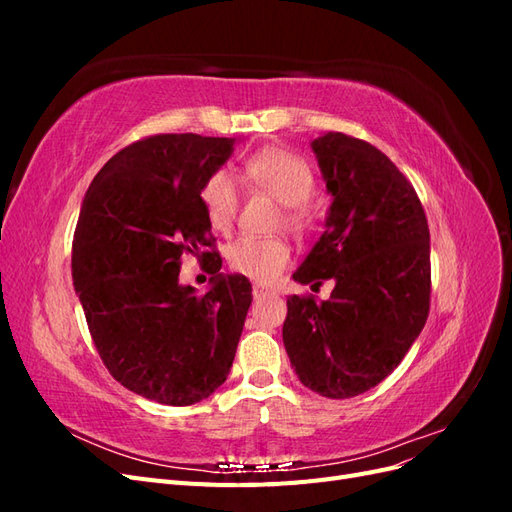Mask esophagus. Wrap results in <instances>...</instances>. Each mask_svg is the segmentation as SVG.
Segmentation results:
<instances>
[{
  "instance_id": "1",
  "label": "esophagus",
  "mask_w": 512,
  "mask_h": 512,
  "mask_svg": "<svg viewBox=\"0 0 512 512\" xmlns=\"http://www.w3.org/2000/svg\"><path fill=\"white\" fill-rule=\"evenodd\" d=\"M252 294H254V299H262V297H267V294H273V290L267 288V286L256 284V286L252 288Z\"/></svg>"
}]
</instances>
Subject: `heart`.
Returning <instances> with one entry per match:
<instances>
[{
	"instance_id": "b5f03b06",
	"label": "heart",
	"mask_w": 512,
	"mask_h": 512,
	"mask_svg": "<svg viewBox=\"0 0 512 512\" xmlns=\"http://www.w3.org/2000/svg\"><path fill=\"white\" fill-rule=\"evenodd\" d=\"M243 173L277 203L286 205L284 220L288 226L305 230L312 224V211L305 200L312 196L316 181L312 168L297 153L280 147L260 149L245 160ZM200 203H203L211 228L228 232L235 224L239 207V185L235 175L224 168L211 173L200 188ZM290 256V245L282 239L239 237L228 247L230 267L258 284L275 282L288 267Z\"/></svg>"
}]
</instances>
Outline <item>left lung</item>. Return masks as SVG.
Returning a JSON list of instances; mask_svg holds the SVG:
<instances>
[{
	"label": "left lung",
	"mask_w": 512,
	"mask_h": 512,
	"mask_svg": "<svg viewBox=\"0 0 512 512\" xmlns=\"http://www.w3.org/2000/svg\"><path fill=\"white\" fill-rule=\"evenodd\" d=\"M333 203L327 230L294 271L333 280L329 301L292 294L284 346L299 380L329 399L374 389L429 316V226L412 183L380 149L342 132L312 143Z\"/></svg>",
	"instance_id": "obj_1"
}]
</instances>
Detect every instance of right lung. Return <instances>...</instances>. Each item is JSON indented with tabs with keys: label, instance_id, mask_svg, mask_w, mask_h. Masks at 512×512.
Listing matches in <instances>:
<instances>
[{
	"label": "right lung",
	"instance_id": "1",
	"mask_svg": "<svg viewBox=\"0 0 512 512\" xmlns=\"http://www.w3.org/2000/svg\"><path fill=\"white\" fill-rule=\"evenodd\" d=\"M235 138L156 134L91 181L72 241V280L111 376L164 406H192L224 384L252 284L224 275L200 188ZM211 257L212 288L178 284L180 256Z\"/></svg>",
	"mask_w": 512,
	"mask_h": 512
}]
</instances>
